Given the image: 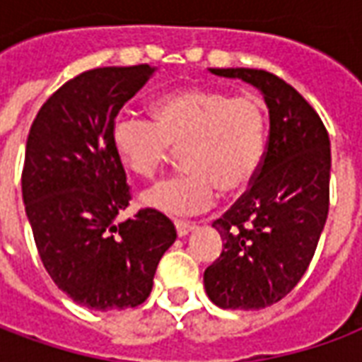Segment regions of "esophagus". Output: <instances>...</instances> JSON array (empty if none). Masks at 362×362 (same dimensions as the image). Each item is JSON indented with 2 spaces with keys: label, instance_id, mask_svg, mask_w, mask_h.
Listing matches in <instances>:
<instances>
[{
  "label": "esophagus",
  "instance_id": "esophagus-1",
  "mask_svg": "<svg viewBox=\"0 0 362 362\" xmlns=\"http://www.w3.org/2000/svg\"><path fill=\"white\" fill-rule=\"evenodd\" d=\"M174 225H176V233H178V236H186L188 233H192V230L196 228L194 223H186V221H176Z\"/></svg>",
  "mask_w": 362,
  "mask_h": 362
}]
</instances>
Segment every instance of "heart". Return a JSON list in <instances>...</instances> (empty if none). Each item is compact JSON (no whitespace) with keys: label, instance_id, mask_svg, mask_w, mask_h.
<instances>
[{"label":"heart","instance_id":"b5f03b06","mask_svg":"<svg viewBox=\"0 0 362 362\" xmlns=\"http://www.w3.org/2000/svg\"><path fill=\"white\" fill-rule=\"evenodd\" d=\"M153 119L122 114L112 145L135 176L157 178L184 151L186 170L151 188L143 204L168 215L211 209L219 189L243 192L256 180L267 145V112L254 95L189 87L158 96Z\"/></svg>","mask_w":362,"mask_h":362}]
</instances>
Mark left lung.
Segmentation results:
<instances>
[{"instance_id": "obj_1", "label": "left lung", "mask_w": 362, "mask_h": 362, "mask_svg": "<svg viewBox=\"0 0 362 362\" xmlns=\"http://www.w3.org/2000/svg\"><path fill=\"white\" fill-rule=\"evenodd\" d=\"M262 90L269 108L266 157L256 180L213 227L223 252L204 273L213 303L259 310L279 303L310 266L329 209V137L303 95L264 69H209Z\"/></svg>"}]
</instances>
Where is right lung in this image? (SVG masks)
Masks as SVG:
<instances>
[{"mask_svg":"<svg viewBox=\"0 0 362 362\" xmlns=\"http://www.w3.org/2000/svg\"><path fill=\"white\" fill-rule=\"evenodd\" d=\"M155 71L147 64L83 71L42 104L28 132L21 182L36 248L58 288L93 310L145 303L176 240L173 221L151 207L114 223L132 194L112 126Z\"/></svg>","mask_w":362,"mask_h":362,"instance_id":"add662e5","label":"right lung"}]
</instances>
